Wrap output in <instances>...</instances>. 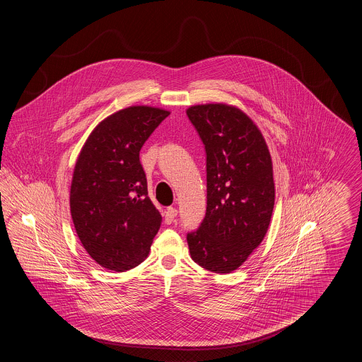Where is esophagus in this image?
Listing matches in <instances>:
<instances>
[{
	"label": "esophagus",
	"mask_w": 362,
	"mask_h": 362,
	"mask_svg": "<svg viewBox=\"0 0 362 362\" xmlns=\"http://www.w3.org/2000/svg\"><path fill=\"white\" fill-rule=\"evenodd\" d=\"M176 217H177V210L175 207H168L164 211V221H165V224H173V221L176 220Z\"/></svg>",
	"instance_id": "obj_1"
}]
</instances>
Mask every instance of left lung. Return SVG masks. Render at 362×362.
I'll use <instances>...</instances> for the list:
<instances>
[{
    "label": "left lung",
    "mask_w": 362,
    "mask_h": 362,
    "mask_svg": "<svg viewBox=\"0 0 362 362\" xmlns=\"http://www.w3.org/2000/svg\"><path fill=\"white\" fill-rule=\"evenodd\" d=\"M186 112L206 151V216L187 233L189 255L209 272L232 273L269 229L276 198L272 156L240 108L198 104Z\"/></svg>",
    "instance_id": "8db88e82"
}]
</instances>
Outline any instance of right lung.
<instances>
[{"mask_svg":"<svg viewBox=\"0 0 362 362\" xmlns=\"http://www.w3.org/2000/svg\"><path fill=\"white\" fill-rule=\"evenodd\" d=\"M170 111L132 105L100 122L74 165L70 213L89 257L112 272L144 262L161 225L139 151Z\"/></svg>","mask_w":362,"mask_h":362,"instance_id":"add662e5","label":"right lung"}]
</instances>
